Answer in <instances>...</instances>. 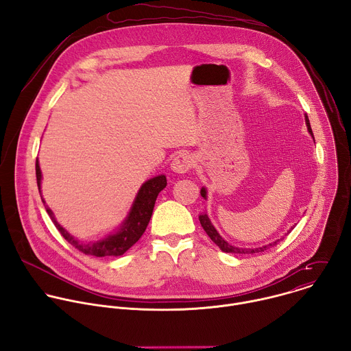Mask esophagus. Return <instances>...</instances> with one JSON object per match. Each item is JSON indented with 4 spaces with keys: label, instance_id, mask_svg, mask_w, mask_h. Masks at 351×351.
Returning <instances> with one entry per match:
<instances>
[{
    "label": "esophagus",
    "instance_id": "obj_1",
    "mask_svg": "<svg viewBox=\"0 0 351 351\" xmlns=\"http://www.w3.org/2000/svg\"><path fill=\"white\" fill-rule=\"evenodd\" d=\"M191 167H193V158L186 153L178 154L171 164V169L176 173H186Z\"/></svg>",
    "mask_w": 351,
    "mask_h": 351
}]
</instances>
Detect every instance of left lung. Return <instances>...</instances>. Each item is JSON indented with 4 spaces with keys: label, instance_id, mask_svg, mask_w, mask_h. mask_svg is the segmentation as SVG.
Segmentation results:
<instances>
[{
    "label": "left lung",
    "instance_id": "obj_1",
    "mask_svg": "<svg viewBox=\"0 0 351 351\" xmlns=\"http://www.w3.org/2000/svg\"><path fill=\"white\" fill-rule=\"evenodd\" d=\"M306 123H307V128H308V132L311 133V136L314 137L313 134V130H311V125H310V121H308V117L306 115ZM199 193H202V197L207 198V190L206 187H203L202 190H199ZM199 219V223H202L203 229L206 230V233L210 236V239L222 250L223 253H232V254H254V253H261L264 252V250H267L269 245H276L279 240L268 244V245H264V247H260V248H239V247H234V245H230L228 241H225L221 234L217 232V229L213 226L210 218L207 214H202L198 217Z\"/></svg>",
    "mask_w": 351,
    "mask_h": 351
}]
</instances>
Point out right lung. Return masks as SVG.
I'll return each instance as SVG.
<instances>
[{
    "mask_svg": "<svg viewBox=\"0 0 351 351\" xmlns=\"http://www.w3.org/2000/svg\"><path fill=\"white\" fill-rule=\"evenodd\" d=\"M36 178H37V186H38V191H40L41 171H40L38 161H36ZM165 186H167L165 175H160V176H156L153 179L144 182L134 198L129 215L126 217V219L123 221V223L121 225L118 232L107 236L103 240H98L94 243L91 241L88 244H83V243L77 241V239L71 236L57 222L53 211L45 206V202L43 199V197H41V199H43L44 207L47 210V214L54 222L56 228L60 230V233L64 236V239L66 241H69L75 248H77L79 252H82L83 254H87V256H94V257H118V256H122L123 253H126L128 250L144 233V230L149 222V218H152V215H153L156 199H157L160 191L165 189Z\"/></svg>",
    "mask_w": 351,
    "mask_h": 351,
    "instance_id": "add662e5",
    "label": "right lung"
}]
</instances>
